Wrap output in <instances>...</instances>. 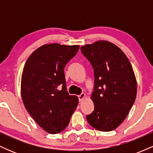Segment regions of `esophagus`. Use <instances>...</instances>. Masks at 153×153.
I'll return each mask as SVG.
<instances>
[{"instance_id":"obj_1","label":"esophagus","mask_w":153,"mask_h":153,"mask_svg":"<svg viewBox=\"0 0 153 153\" xmlns=\"http://www.w3.org/2000/svg\"><path fill=\"white\" fill-rule=\"evenodd\" d=\"M85 98V94H81L80 95H79L78 96V99H79V101H82V100Z\"/></svg>"}]
</instances>
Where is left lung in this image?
Here are the masks:
<instances>
[{
	"label": "left lung",
	"mask_w": 153,
	"mask_h": 153,
	"mask_svg": "<svg viewBox=\"0 0 153 153\" xmlns=\"http://www.w3.org/2000/svg\"><path fill=\"white\" fill-rule=\"evenodd\" d=\"M80 50L94 72V111L86 116L88 122L97 130H114L124 122L136 99L132 67L125 54L109 42H96Z\"/></svg>",
	"instance_id": "8db88e82"
}]
</instances>
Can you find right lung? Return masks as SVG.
<instances>
[{"mask_svg": "<svg viewBox=\"0 0 153 153\" xmlns=\"http://www.w3.org/2000/svg\"><path fill=\"white\" fill-rule=\"evenodd\" d=\"M79 47L45 45L29 56L23 70L21 93L24 106L50 134H57L68 127L78 104V97L67 91L64 68Z\"/></svg>", "mask_w": 153, "mask_h": 153, "instance_id": "add662e5", "label": "right lung"}]
</instances>
